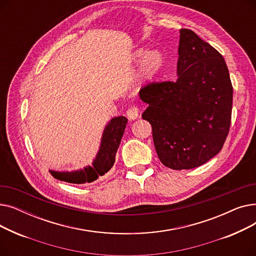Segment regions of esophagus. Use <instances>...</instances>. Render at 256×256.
I'll use <instances>...</instances> for the list:
<instances>
[{
    "label": "esophagus",
    "instance_id": "1",
    "mask_svg": "<svg viewBox=\"0 0 256 256\" xmlns=\"http://www.w3.org/2000/svg\"><path fill=\"white\" fill-rule=\"evenodd\" d=\"M126 115H128V118L130 120H135L136 118H138V116H139V108H138V106H134L130 108V109L128 110V112H126Z\"/></svg>",
    "mask_w": 256,
    "mask_h": 256
}]
</instances>
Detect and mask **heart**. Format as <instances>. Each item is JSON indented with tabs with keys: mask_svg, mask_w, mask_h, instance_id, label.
I'll use <instances>...</instances> for the list:
<instances>
[{
	"mask_svg": "<svg viewBox=\"0 0 256 256\" xmlns=\"http://www.w3.org/2000/svg\"><path fill=\"white\" fill-rule=\"evenodd\" d=\"M145 52L140 50L136 52L137 57H143ZM163 55L160 50H152L144 57L142 64H141V70H140V76L143 80H150L154 78L158 72L160 70L163 66Z\"/></svg>",
	"mask_w": 256,
	"mask_h": 256,
	"instance_id": "1",
	"label": "heart"
}]
</instances>
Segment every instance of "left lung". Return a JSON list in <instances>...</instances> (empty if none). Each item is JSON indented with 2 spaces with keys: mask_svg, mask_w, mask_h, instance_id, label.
<instances>
[{
  "mask_svg": "<svg viewBox=\"0 0 256 256\" xmlns=\"http://www.w3.org/2000/svg\"><path fill=\"white\" fill-rule=\"evenodd\" d=\"M176 80L140 90L142 118L152 128L158 156L173 170L204 165L220 152L230 128L232 85L221 54L192 30L180 29Z\"/></svg>",
  "mask_w": 256,
  "mask_h": 256,
  "instance_id": "left-lung-1",
  "label": "left lung"
}]
</instances>
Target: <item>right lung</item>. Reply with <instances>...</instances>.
I'll return each mask as SVG.
<instances>
[{
  "label": "right lung",
  "instance_id": "obj_1",
  "mask_svg": "<svg viewBox=\"0 0 256 256\" xmlns=\"http://www.w3.org/2000/svg\"><path fill=\"white\" fill-rule=\"evenodd\" d=\"M126 124L128 119L124 116L115 117L108 124L102 134L100 152L96 158L94 160L92 167H86L84 170L72 172L50 171L52 176L59 180L70 184L92 182L98 180V176H104L115 163V156L121 138L124 136Z\"/></svg>",
  "mask_w": 256,
  "mask_h": 256
}]
</instances>
